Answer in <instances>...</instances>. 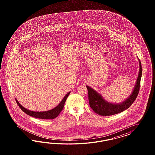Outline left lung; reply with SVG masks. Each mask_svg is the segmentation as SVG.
Returning a JSON list of instances; mask_svg holds the SVG:
<instances>
[{
	"label": "left lung",
	"instance_id": "obj_1",
	"mask_svg": "<svg viewBox=\"0 0 155 155\" xmlns=\"http://www.w3.org/2000/svg\"><path fill=\"white\" fill-rule=\"evenodd\" d=\"M139 65V72L135 86L130 96L122 103L117 104L109 103L104 100L102 96L96 91L89 86H86L88 90L90 106L95 113L102 116H110L123 112L131 106L137 98L140 90L141 77L142 75V68L140 60Z\"/></svg>",
	"mask_w": 155,
	"mask_h": 155
}]
</instances>
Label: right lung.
I'll list each match as a JSON object with an SVG mask.
<instances>
[{
    "label": "right lung",
    "instance_id": "1",
    "mask_svg": "<svg viewBox=\"0 0 155 155\" xmlns=\"http://www.w3.org/2000/svg\"><path fill=\"white\" fill-rule=\"evenodd\" d=\"M70 93L71 92H69L68 94L66 95L64 97V98L62 99V100L61 101V102L55 108L51 110L47 111H44V112H35V111H32L27 110L23 107L19 103V102L16 99H16V102L18 104L19 107L21 109V110L23 111H24L25 114H27L28 115L31 116L32 117L39 118V119H54L55 117H56L59 115V114L61 113V111L64 108V106L66 100L68 98V97L69 96V95L70 94Z\"/></svg>",
    "mask_w": 155,
    "mask_h": 155
}]
</instances>
